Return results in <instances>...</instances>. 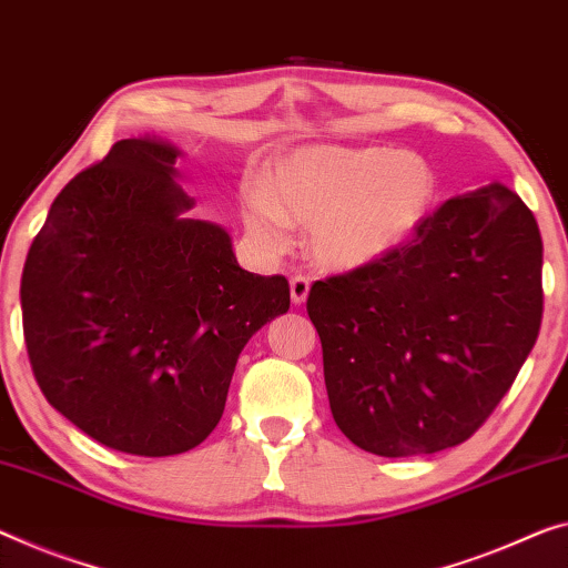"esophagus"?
I'll return each mask as SVG.
<instances>
[{"label":"esophagus","mask_w":568,"mask_h":568,"mask_svg":"<svg viewBox=\"0 0 568 568\" xmlns=\"http://www.w3.org/2000/svg\"><path fill=\"white\" fill-rule=\"evenodd\" d=\"M290 292H292V302L294 304H304L310 296V278L307 276H292L290 278Z\"/></svg>","instance_id":"34e87169"}]
</instances>
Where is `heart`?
Instances as JSON below:
<instances>
[{"label": "heart", "mask_w": 568, "mask_h": 568, "mask_svg": "<svg viewBox=\"0 0 568 568\" xmlns=\"http://www.w3.org/2000/svg\"><path fill=\"white\" fill-rule=\"evenodd\" d=\"M439 178L424 154L390 146H304L276 160L243 193V221L268 251L310 229V251L329 272H355L404 248L424 229Z\"/></svg>", "instance_id": "obj_1"}]
</instances>
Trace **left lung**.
Masks as SVG:
<instances>
[{
	"mask_svg": "<svg viewBox=\"0 0 568 568\" xmlns=\"http://www.w3.org/2000/svg\"><path fill=\"white\" fill-rule=\"evenodd\" d=\"M544 243L500 182L452 197L404 248L314 282L335 424L378 457H416L469 439L534 351Z\"/></svg>",
	"mask_w": 568,
	"mask_h": 568,
	"instance_id": "left-lung-1",
	"label": "left lung"
}]
</instances>
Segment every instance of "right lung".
I'll use <instances>...</instances> for the list:
<instances>
[{"label":"right lung","mask_w":568,"mask_h":568,"mask_svg":"<svg viewBox=\"0 0 568 568\" xmlns=\"http://www.w3.org/2000/svg\"><path fill=\"white\" fill-rule=\"evenodd\" d=\"M178 152L121 139L60 190L22 272L40 390L91 439L139 457L197 447L221 422L239 355L290 310L284 276L239 266L195 221Z\"/></svg>","instance_id":"1"}]
</instances>
